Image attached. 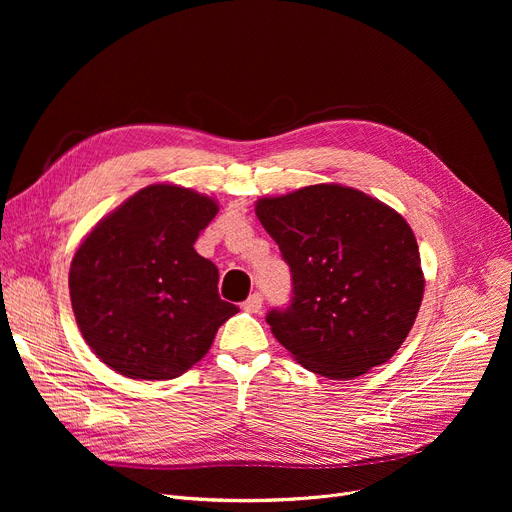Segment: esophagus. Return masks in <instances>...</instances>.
I'll list each match as a JSON object with an SVG mask.
<instances>
[{
  "instance_id": "34e87169",
  "label": "esophagus",
  "mask_w": 512,
  "mask_h": 512,
  "mask_svg": "<svg viewBox=\"0 0 512 512\" xmlns=\"http://www.w3.org/2000/svg\"><path fill=\"white\" fill-rule=\"evenodd\" d=\"M261 305H263V297L259 292H253L251 297L242 303V309L245 311H249V313H259L261 311Z\"/></svg>"
}]
</instances>
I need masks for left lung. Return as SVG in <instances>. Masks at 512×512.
<instances>
[{
    "instance_id": "obj_1",
    "label": "left lung",
    "mask_w": 512,
    "mask_h": 512,
    "mask_svg": "<svg viewBox=\"0 0 512 512\" xmlns=\"http://www.w3.org/2000/svg\"><path fill=\"white\" fill-rule=\"evenodd\" d=\"M255 213L292 276L290 305L265 317L278 342L330 380L386 363L409 336L425 288L405 218L342 184L263 197Z\"/></svg>"
}]
</instances>
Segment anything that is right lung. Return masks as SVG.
Segmentation results:
<instances>
[{"label":"right lung","instance_id":"add662e5","mask_svg":"<svg viewBox=\"0 0 512 512\" xmlns=\"http://www.w3.org/2000/svg\"><path fill=\"white\" fill-rule=\"evenodd\" d=\"M218 213L176 184L141 188L80 242L70 301L91 351L130 380H174L201 361L238 313L218 294V267L195 251Z\"/></svg>","mask_w":512,"mask_h":512}]
</instances>
